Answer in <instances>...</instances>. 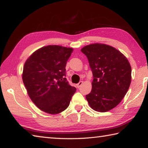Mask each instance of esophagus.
Listing matches in <instances>:
<instances>
[{
	"label": "esophagus",
	"instance_id": "esophagus-1",
	"mask_svg": "<svg viewBox=\"0 0 148 148\" xmlns=\"http://www.w3.org/2000/svg\"><path fill=\"white\" fill-rule=\"evenodd\" d=\"M82 84H83V82H82V81H80V82L77 84V88H79L80 86L82 85Z\"/></svg>",
	"mask_w": 148,
	"mask_h": 148
}]
</instances>
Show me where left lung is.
Masks as SVG:
<instances>
[{"mask_svg":"<svg viewBox=\"0 0 148 148\" xmlns=\"http://www.w3.org/2000/svg\"><path fill=\"white\" fill-rule=\"evenodd\" d=\"M81 51L93 74L92 90L86 95L90 106L99 112L110 110L122 101L131 83L128 60L116 49L101 43L86 45Z\"/></svg>","mask_w":148,"mask_h":148,"instance_id":"left-lung-1","label":"left lung"}]
</instances>
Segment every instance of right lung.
Instances as JSON below:
<instances>
[{
	"label": "right lung",
	"mask_w": 148,
	"mask_h": 148,
	"mask_svg": "<svg viewBox=\"0 0 148 148\" xmlns=\"http://www.w3.org/2000/svg\"><path fill=\"white\" fill-rule=\"evenodd\" d=\"M73 49L47 45L26 60L22 79L32 101L41 110L58 114L69 106L76 88L66 80L65 66Z\"/></svg>",
	"instance_id": "obj_1"
}]
</instances>
